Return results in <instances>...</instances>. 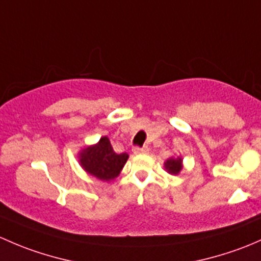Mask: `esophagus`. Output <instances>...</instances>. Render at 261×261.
I'll return each instance as SVG.
<instances>
[{"label":"esophagus","mask_w":261,"mask_h":261,"mask_svg":"<svg viewBox=\"0 0 261 261\" xmlns=\"http://www.w3.org/2000/svg\"><path fill=\"white\" fill-rule=\"evenodd\" d=\"M148 150H149L148 147H138V146L133 147V152L136 153V154H141V153H148Z\"/></svg>","instance_id":"34e87169"}]
</instances>
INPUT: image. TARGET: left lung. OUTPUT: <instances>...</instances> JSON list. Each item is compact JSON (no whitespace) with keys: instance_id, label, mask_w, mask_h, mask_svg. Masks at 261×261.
<instances>
[{"instance_id":"obj_1","label":"left lung","mask_w":261,"mask_h":261,"mask_svg":"<svg viewBox=\"0 0 261 261\" xmlns=\"http://www.w3.org/2000/svg\"><path fill=\"white\" fill-rule=\"evenodd\" d=\"M181 158H177V160H173V158H171V160H168L167 162H166V168H167V171L170 172V173H173V174H177L179 171H181L182 168V165H181Z\"/></svg>"}]
</instances>
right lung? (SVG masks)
Segmentation results:
<instances>
[{"instance_id": "add662e5", "label": "right lung", "mask_w": 261, "mask_h": 261, "mask_svg": "<svg viewBox=\"0 0 261 261\" xmlns=\"http://www.w3.org/2000/svg\"><path fill=\"white\" fill-rule=\"evenodd\" d=\"M128 160L127 153L114 152L108 137H103L95 146L80 153V163L84 170L101 181H111L119 174Z\"/></svg>"}]
</instances>
